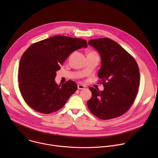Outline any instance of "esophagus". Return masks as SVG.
Listing matches in <instances>:
<instances>
[{"label": "esophagus", "mask_w": 158, "mask_h": 158, "mask_svg": "<svg viewBox=\"0 0 158 158\" xmlns=\"http://www.w3.org/2000/svg\"><path fill=\"white\" fill-rule=\"evenodd\" d=\"M77 88H78V89H84L85 88V87H84V85H83L82 84H78Z\"/></svg>", "instance_id": "1"}]
</instances>
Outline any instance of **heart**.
Masks as SVG:
<instances>
[{"label": "heart", "mask_w": 158, "mask_h": 158, "mask_svg": "<svg viewBox=\"0 0 158 158\" xmlns=\"http://www.w3.org/2000/svg\"><path fill=\"white\" fill-rule=\"evenodd\" d=\"M98 54V52L96 51H91L89 52L88 54Z\"/></svg>", "instance_id": "1"}]
</instances>
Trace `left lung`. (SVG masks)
<instances>
[{"label": "left lung", "mask_w": 158, "mask_h": 158, "mask_svg": "<svg viewBox=\"0 0 158 158\" xmlns=\"http://www.w3.org/2000/svg\"><path fill=\"white\" fill-rule=\"evenodd\" d=\"M90 46L99 52L101 67L98 76L104 89L91 87L92 97L87 107L99 119L107 120L126 112L136 98L139 69L134 58L116 42L109 38L90 40Z\"/></svg>", "instance_id": "obj_1"}]
</instances>
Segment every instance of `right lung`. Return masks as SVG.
Masks as SVG:
<instances>
[{"label":"right lung","mask_w":158,"mask_h":158,"mask_svg":"<svg viewBox=\"0 0 158 158\" xmlns=\"http://www.w3.org/2000/svg\"><path fill=\"white\" fill-rule=\"evenodd\" d=\"M85 40L57 35L35 42L24 52L18 71L19 88L26 104L43 114L61 109L77 89L71 80L58 85L56 71L73 51L87 48Z\"/></svg>","instance_id":"right-lung-1"}]
</instances>
